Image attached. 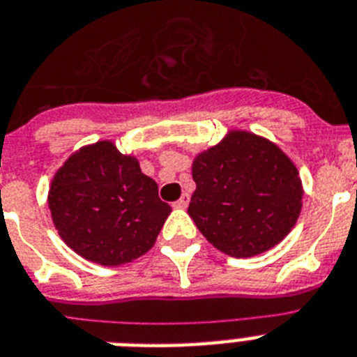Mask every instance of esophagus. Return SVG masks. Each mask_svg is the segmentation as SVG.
<instances>
[{"mask_svg":"<svg viewBox=\"0 0 357 357\" xmlns=\"http://www.w3.org/2000/svg\"><path fill=\"white\" fill-rule=\"evenodd\" d=\"M188 202H190V196H188V194H183V196L179 197L178 202L174 203V206H178V208H185V206L188 205Z\"/></svg>","mask_w":357,"mask_h":357,"instance_id":"1","label":"esophagus"}]
</instances>
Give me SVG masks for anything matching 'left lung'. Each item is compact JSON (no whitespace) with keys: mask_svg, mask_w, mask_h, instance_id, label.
<instances>
[{"mask_svg":"<svg viewBox=\"0 0 357 357\" xmlns=\"http://www.w3.org/2000/svg\"><path fill=\"white\" fill-rule=\"evenodd\" d=\"M196 190L188 214L215 248L250 257L278 245L294 227L303 188L294 163L271 142L230 132L194 160Z\"/></svg>","mask_w":357,"mask_h":357,"instance_id":"left-lung-1","label":"left lung"}]
</instances>
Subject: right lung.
I'll use <instances>...</instances> for the list:
<instances>
[{
  "mask_svg": "<svg viewBox=\"0 0 357 357\" xmlns=\"http://www.w3.org/2000/svg\"><path fill=\"white\" fill-rule=\"evenodd\" d=\"M49 206L65 243L101 265H121L151 250L170 214L154 179L110 142L68 158L54 176Z\"/></svg>",
  "mask_w": 357,
  "mask_h": 357,
  "instance_id": "add662e5",
  "label": "right lung"
}]
</instances>
